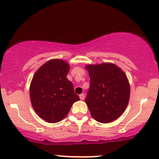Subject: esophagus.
<instances>
[{
	"instance_id": "esophagus-1",
	"label": "esophagus",
	"mask_w": 159,
	"mask_h": 159,
	"mask_svg": "<svg viewBox=\"0 0 159 159\" xmlns=\"http://www.w3.org/2000/svg\"><path fill=\"white\" fill-rule=\"evenodd\" d=\"M79 97H80V99H81V100H84V99H85V94H83V93L80 94Z\"/></svg>"
}]
</instances>
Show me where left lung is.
<instances>
[{
  "mask_svg": "<svg viewBox=\"0 0 159 159\" xmlns=\"http://www.w3.org/2000/svg\"><path fill=\"white\" fill-rule=\"evenodd\" d=\"M90 86L85 103L92 116L100 123L111 122L128 106L130 85L122 70L111 63L89 65Z\"/></svg>",
  "mask_w": 159,
  "mask_h": 159,
  "instance_id": "1",
  "label": "left lung"
}]
</instances>
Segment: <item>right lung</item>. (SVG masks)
<instances>
[{
	"label": "right lung",
	"mask_w": 159,
	"mask_h": 159,
	"mask_svg": "<svg viewBox=\"0 0 159 159\" xmlns=\"http://www.w3.org/2000/svg\"><path fill=\"white\" fill-rule=\"evenodd\" d=\"M70 66L61 59L46 62L36 71L30 85V98L34 110L49 123L59 122L72 104L79 101L74 85L66 78Z\"/></svg>",
	"instance_id": "obj_1"
}]
</instances>
